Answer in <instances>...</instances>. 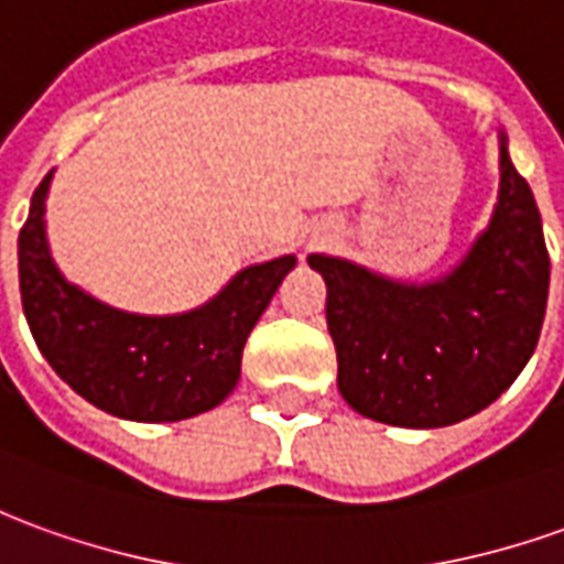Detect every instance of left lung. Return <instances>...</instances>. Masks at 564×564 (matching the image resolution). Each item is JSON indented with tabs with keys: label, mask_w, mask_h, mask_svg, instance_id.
I'll return each instance as SVG.
<instances>
[{
	"label": "left lung",
	"mask_w": 564,
	"mask_h": 564,
	"mask_svg": "<svg viewBox=\"0 0 564 564\" xmlns=\"http://www.w3.org/2000/svg\"><path fill=\"white\" fill-rule=\"evenodd\" d=\"M308 265L326 281L338 391L366 419L397 427L470 419L513 384L538 348L550 253L507 145L491 226L440 283L384 281L333 256H308Z\"/></svg>",
	"instance_id": "left-lung-1"
}]
</instances>
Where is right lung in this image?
<instances>
[{"label": "right lung", "instance_id": "add662e5", "mask_svg": "<svg viewBox=\"0 0 564 564\" xmlns=\"http://www.w3.org/2000/svg\"><path fill=\"white\" fill-rule=\"evenodd\" d=\"M30 200L18 238L21 302L51 369L88 403L128 421H180L235 391L247 336L293 269V256L243 269L214 302L176 317H140L100 305L63 281L45 241V192Z\"/></svg>", "mask_w": 564, "mask_h": 564}]
</instances>
